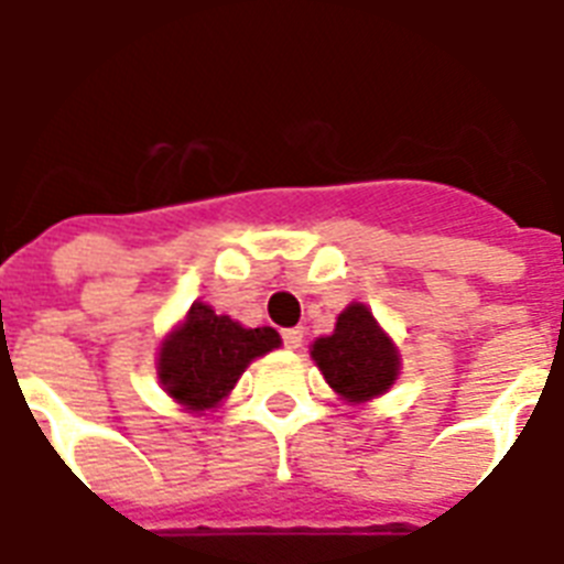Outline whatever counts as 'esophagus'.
Masks as SVG:
<instances>
[{
  "mask_svg": "<svg viewBox=\"0 0 564 564\" xmlns=\"http://www.w3.org/2000/svg\"><path fill=\"white\" fill-rule=\"evenodd\" d=\"M301 343H304V330H301V327H290V330H283V345H286L290 351L301 348Z\"/></svg>",
  "mask_w": 564,
  "mask_h": 564,
  "instance_id": "obj_1",
  "label": "esophagus"
}]
</instances>
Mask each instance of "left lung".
<instances>
[{
  "label": "left lung",
  "instance_id": "8db88e82",
  "mask_svg": "<svg viewBox=\"0 0 564 564\" xmlns=\"http://www.w3.org/2000/svg\"><path fill=\"white\" fill-rule=\"evenodd\" d=\"M310 357L330 389L348 403H366L383 394L401 371L398 348L360 301L339 313L334 334L316 339Z\"/></svg>",
  "mask_w": 564,
  "mask_h": 564
}]
</instances>
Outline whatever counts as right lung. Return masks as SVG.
<instances>
[{"label": "right lung", "instance_id": "1", "mask_svg": "<svg viewBox=\"0 0 564 564\" xmlns=\"http://www.w3.org/2000/svg\"><path fill=\"white\" fill-rule=\"evenodd\" d=\"M281 345L274 327H242L195 301L187 318L161 343L158 377L170 398L189 412L219 406L248 362Z\"/></svg>", "mask_w": 564, "mask_h": 564}]
</instances>
